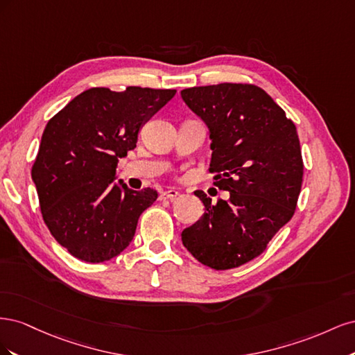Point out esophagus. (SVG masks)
I'll use <instances>...</instances> for the list:
<instances>
[{
  "instance_id": "esophagus-1",
  "label": "esophagus",
  "mask_w": 355,
  "mask_h": 355,
  "mask_svg": "<svg viewBox=\"0 0 355 355\" xmlns=\"http://www.w3.org/2000/svg\"><path fill=\"white\" fill-rule=\"evenodd\" d=\"M179 197V191H176V189H168V191H166L163 196H161V198H164V200H176Z\"/></svg>"
}]
</instances>
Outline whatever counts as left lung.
Returning a JSON list of instances; mask_svg holds the SVG:
<instances>
[{"label":"left lung","mask_w":355,"mask_h":355,"mask_svg":"<svg viewBox=\"0 0 355 355\" xmlns=\"http://www.w3.org/2000/svg\"><path fill=\"white\" fill-rule=\"evenodd\" d=\"M180 94L207 124L214 185L230 192L211 202L196 191L206 209L182 243L202 265L231 270L263 253L295 214L304 178L296 125L254 84L220 83Z\"/></svg>","instance_id":"8db88e82"}]
</instances>
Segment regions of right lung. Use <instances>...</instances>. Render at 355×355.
I'll list each match as a JSON object with an SVG mask.
<instances>
[{"mask_svg": "<svg viewBox=\"0 0 355 355\" xmlns=\"http://www.w3.org/2000/svg\"><path fill=\"white\" fill-rule=\"evenodd\" d=\"M175 94L93 87L49 120L31 175L47 228L77 259L106 262L133 240L139 218L158 194L114 184L115 168L136 148L144 123Z\"/></svg>", "mask_w": 355, "mask_h": 355, "instance_id": "1", "label": "right lung"}]
</instances>
